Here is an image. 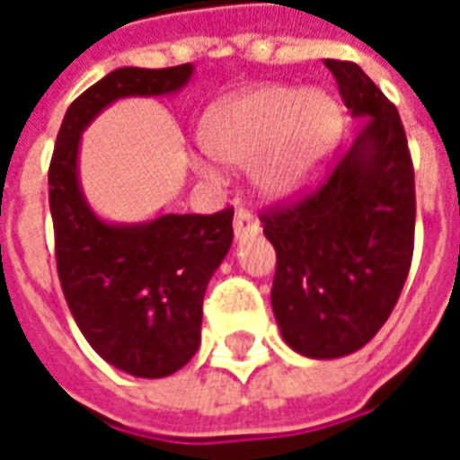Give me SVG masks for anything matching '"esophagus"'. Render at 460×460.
<instances>
[{"label": "esophagus", "mask_w": 460, "mask_h": 460, "mask_svg": "<svg viewBox=\"0 0 460 460\" xmlns=\"http://www.w3.org/2000/svg\"><path fill=\"white\" fill-rule=\"evenodd\" d=\"M259 231V219L251 211L236 209V217H234V234H236V239H249V236H256Z\"/></svg>", "instance_id": "esophagus-1"}]
</instances>
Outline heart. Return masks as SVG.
<instances>
[{"label": "heart", "instance_id": "heart-1", "mask_svg": "<svg viewBox=\"0 0 460 460\" xmlns=\"http://www.w3.org/2000/svg\"><path fill=\"white\" fill-rule=\"evenodd\" d=\"M338 130L340 108L328 93L263 85L214 105L199 140L214 160L251 167L263 194L290 197L318 174Z\"/></svg>", "mask_w": 460, "mask_h": 460}]
</instances>
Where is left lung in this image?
I'll return each instance as SVG.
<instances>
[{"instance_id":"obj_1","label":"left lung","mask_w":460,"mask_h":460,"mask_svg":"<svg viewBox=\"0 0 460 460\" xmlns=\"http://www.w3.org/2000/svg\"><path fill=\"white\" fill-rule=\"evenodd\" d=\"M342 103L367 118L313 190L261 211L276 249L273 315L296 352L332 359L375 338L414 256V164L394 103L352 61L325 58Z\"/></svg>"}]
</instances>
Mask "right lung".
<instances>
[{"label": "right lung", "instance_id": "1", "mask_svg": "<svg viewBox=\"0 0 460 460\" xmlns=\"http://www.w3.org/2000/svg\"><path fill=\"white\" fill-rule=\"evenodd\" d=\"M191 66L118 68L68 105L49 164L56 269L75 325L105 362L132 376H167L201 340L211 273L229 253L234 209L162 214L137 226L105 224L78 190V142L95 115L125 95H164Z\"/></svg>", "mask_w": 460, "mask_h": 460}]
</instances>
